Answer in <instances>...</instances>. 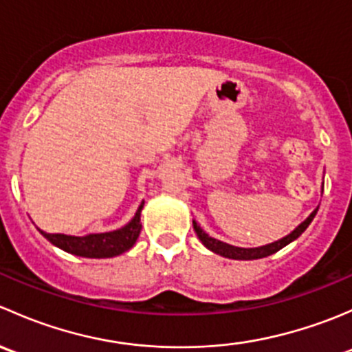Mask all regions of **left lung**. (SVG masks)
Instances as JSON below:
<instances>
[{
	"label": "left lung",
	"instance_id": "8db88e82",
	"mask_svg": "<svg viewBox=\"0 0 352 352\" xmlns=\"http://www.w3.org/2000/svg\"><path fill=\"white\" fill-rule=\"evenodd\" d=\"M317 211H318V208L315 209V211H311V214L308 216V218L305 219L303 223H300V225H298L296 228H294L293 232L289 233V235L283 236V239L278 240V242H272V243L262 245V247H254V248L235 247V245H230V243L221 242V240L212 239V236H209L208 233H206L204 230H202L201 226L197 225L196 219H192V225H194V230H196L199 240H201L202 245H204V247L208 248V250L214 252V254L221 255V257L235 258V261H255V258H264V257H267V255L276 254V252L281 250L283 247H286L287 243L294 242V240H296L298 236H300L301 233H303L305 230L308 228V225H310V223L314 221V218H315V214H317Z\"/></svg>",
	"mask_w": 352,
	"mask_h": 352
}]
</instances>
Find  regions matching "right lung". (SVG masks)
I'll return each mask as SVG.
<instances>
[{"instance_id":"right-lung-1","label":"right lung","mask_w":352,"mask_h":352,"mask_svg":"<svg viewBox=\"0 0 352 352\" xmlns=\"http://www.w3.org/2000/svg\"><path fill=\"white\" fill-rule=\"evenodd\" d=\"M144 201L138 208L134 218L127 223L126 226L113 232L105 233H90L85 236L65 235V233H45L37 228L45 239L52 245H56L67 254L80 255L87 258H109L116 255L124 254L136 243L138 236L141 233V209H143Z\"/></svg>"}]
</instances>
